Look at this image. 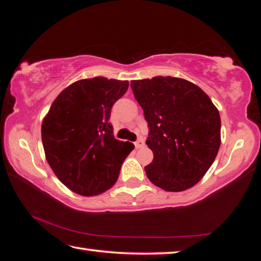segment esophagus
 <instances>
[{
  "label": "esophagus",
  "instance_id": "obj_1",
  "mask_svg": "<svg viewBox=\"0 0 261 261\" xmlns=\"http://www.w3.org/2000/svg\"><path fill=\"white\" fill-rule=\"evenodd\" d=\"M135 146L136 148H141L144 146V139L143 138H139L137 141H135Z\"/></svg>",
  "mask_w": 261,
  "mask_h": 261
}]
</instances>
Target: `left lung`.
I'll list each match as a JSON object with an SVG mask.
<instances>
[{"mask_svg": "<svg viewBox=\"0 0 261 261\" xmlns=\"http://www.w3.org/2000/svg\"><path fill=\"white\" fill-rule=\"evenodd\" d=\"M136 100L148 125L154 158L145 171L166 191L179 192L199 182L221 144L219 110L200 87L182 78L132 81Z\"/></svg>", "mask_w": 261, "mask_h": 261, "instance_id": "1", "label": "left lung"}]
</instances>
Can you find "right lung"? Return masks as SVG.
<instances>
[{
  "instance_id": "right-lung-1",
  "label": "right lung",
  "mask_w": 261,
  "mask_h": 261,
  "mask_svg": "<svg viewBox=\"0 0 261 261\" xmlns=\"http://www.w3.org/2000/svg\"><path fill=\"white\" fill-rule=\"evenodd\" d=\"M127 87L126 81L82 79L53 102L41 125L42 145L53 171L71 191L95 196L116 183L135 146L115 139L109 118Z\"/></svg>"
}]
</instances>
